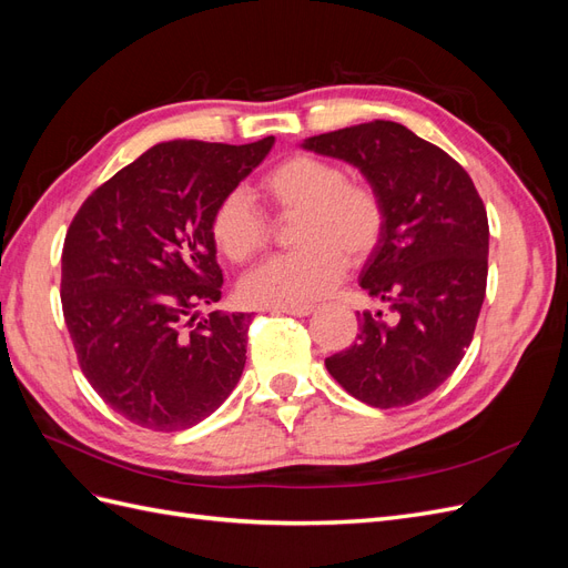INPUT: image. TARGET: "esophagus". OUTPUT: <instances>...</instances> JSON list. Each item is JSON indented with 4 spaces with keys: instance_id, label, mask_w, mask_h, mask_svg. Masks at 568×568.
Wrapping results in <instances>:
<instances>
[{
    "instance_id": "1",
    "label": "esophagus",
    "mask_w": 568,
    "mask_h": 568,
    "mask_svg": "<svg viewBox=\"0 0 568 568\" xmlns=\"http://www.w3.org/2000/svg\"><path fill=\"white\" fill-rule=\"evenodd\" d=\"M315 311L313 305H284V307H272V313H284L294 317H307Z\"/></svg>"
}]
</instances>
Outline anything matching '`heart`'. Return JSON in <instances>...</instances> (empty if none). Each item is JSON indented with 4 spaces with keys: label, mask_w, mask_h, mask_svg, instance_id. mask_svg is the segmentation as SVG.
Segmentation results:
<instances>
[{
    "label": "heart",
    "mask_w": 568,
    "mask_h": 568,
    "mask_svg": "<svg viewBox=\"0 0 568 568\" xmlns=\"http://www.w3.org/2000/svg\"><path fill=\"white\" fill-rule=\"evenodd\" d=\"M261 194L282 213H298L294 253L277 255L242 282L251 305L284 307L322 298L341 282L346 263H359L384 234L386 211L376 189L351 182L346 168L296 153L270 168ZM211 236L232 263H248L265 246V220L244 189H232L215 205Z\"/></svg>",
    "instance_id": "b5f03b06"
}]
</instances>
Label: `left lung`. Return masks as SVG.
Wrapping results in <instances>:
<instances>
[{"mask_svg": "<svg viewBox=\"0 0 568 568\" xmlns=\"http://www.w3.org/2000/svg\"><path fill=\"white\" fill-rule=\"evenodd\" d=\"M301 146L357 168L386 211L359 286L390 303L395 322L357 313L355 343L324 365L372 407L417 403L457 369L474 338L488 277L484 201L455 159L390 120L307 136Z\"/></svg>", "mask_w": 568, "mask_h": 568, "instance_id": "1", "label": "left lung"}]
</instances>
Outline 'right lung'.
Wrapping results in <instances>:
<instances>
[{
    "label": "right lung",
    "mask_w": 568,
    "mask_h": 568,
    "mask_svg": "<svg viewBox=\"0 0 568 568\" xmlns=\"http://www.w3.org/2000/svg\"><path fill=\"white\" fill-rule=\"evenodd\" d=\"M272 146L274 136L242 146L156 144L101 184L68 227V334L82 374L125 419L180 432L213 415L239 384L251 315L215 311L191 322L199 305L222 296L215 205Z\"/></svg>",
    "instance_id": "add662e5"
}]
</instances>
